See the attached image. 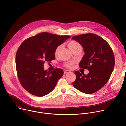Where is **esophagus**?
Wrapping results in <instances>:
<instances>
[{"label": "esophagus", "mask_w": 126, "mask_h": 126, "mask_svg": "<svg viewBox=\"0 0 126 126\" xmlns=\"http://www.w3.org/2000/svg\"><path fill=\"white\" fill-rule=\"evenodd\" d=\"M70 71H69V70H65L64 71V74H67V73H70Z\"/></svg>", "instance_id": "obj_1"}]
</instances>
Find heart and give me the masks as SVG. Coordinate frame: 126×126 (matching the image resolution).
<instances>
[{"label": "heart", "mask_w": 126, "mask_h": 126, "mask_svg": "<svg viewBox=\"0 0 126 126\" xmlns=\"http://www.w3.org/2000/svg\"><path fill=\"white\" fill-rule=\"evenodd\" d=\"M68 47H69V48L70 49V50L73 52L77 50H82V47L81 45L75 41H70L68 43ZM61 47V46H59L57 47V48L56 49V50H55V54H58ZM73 64H74L73 61H70L65 64V66L68 68H71L72 67Z\"/></svg>", "instance_id": "heart-1"}]
</instances>
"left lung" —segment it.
Listing matches in <instances>:
<instances>
[{
  "label": "left lung",
  "mask_w": 126,
  "mask_h": 126,
  "mask_svg": "<svg viewBox=\"0 0 126 126\" xmlns=\"http://www.w3.org/2000/svg\"><path fill=\"white\" fill-rule=\"evenodd\" d=\"M83 47L85 54L79 66L87 69V75L76 71L73 86L86 94L98 91L108 81L115 66L113 52L106 40L95 34L88 33L72 38Z\"/></svg>",
  "instance_id": "1"
}]
</instances>
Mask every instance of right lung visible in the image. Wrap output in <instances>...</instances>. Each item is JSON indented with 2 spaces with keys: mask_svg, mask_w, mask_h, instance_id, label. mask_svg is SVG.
<instances>
[{
  "mask_svg": "<svg viewBox=\"0 0 126 126\" xmlns=\"http://www.w3.org/2000/svg\"><path fill=\"white\" fill-rule=\"evenodd\" d=\"M70 37L43 32L21 44L16 53V67L20 83L28 92L43 97L55 88L64 71L58 68L51 72L45 70L44 64L54 59L57 47Z\"/></svg>",
  "mask_w": 126,
  "mask_h": 126,
  "instance_id": "1",
  "label": "right lung"
}]
</instances>
